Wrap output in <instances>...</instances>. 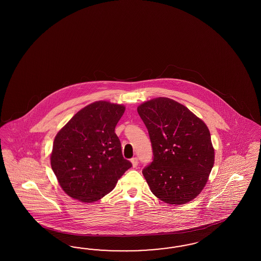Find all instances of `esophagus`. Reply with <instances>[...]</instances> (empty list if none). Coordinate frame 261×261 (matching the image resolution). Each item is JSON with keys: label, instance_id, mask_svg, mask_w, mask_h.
I'll list each match as a JSON object with an SVG mask.
<instances>
[{"label": "esophagus", "instance_id": "obj_1", "mask_svg": "<svg viewBox=\"0 0 261 261\" xmlns=\"http://www.w3.org/2000/svg\"><path fill=\"white\" fill-rule=\"evenodd\" d=\"M131 163H132V166L133 167H137L138 166V164H139V161H138V158H132L131 159Z\"/></svg>", "mask_w": 261, "mask_h": 261}]
</instances>
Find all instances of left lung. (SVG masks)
Listing matches in <instances>:
<instances>
[{"label": "left lung", "instance_id": "obj_1", "mask_svg": "<svg viewBox=\"0 0 261 261\" xmlns=\"http://www.w3.org/2000/svg\"><path fill=\"white\" fill-rule=\"evenodd\" d=\"M138 113L148 130L153 161L142 174L152 193L171 205L193 200L214 164L208 128L186 106L167 97L142 103Z\"/></svg>", "mask_w": 261, "mask_h": 261}]
</instances>
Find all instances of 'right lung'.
I'll use <instances>...</instances> for the list:
<instances>
[{"label": "right lung", "instance_id": "right-lung-1", "mask_svg": "<svg viewBox=\"0 0 261 261\" xmlns=\"http://www.w3.org/2000/svg\"><path fill=\"white\" fill-rule=\"evenodd\" d=\"M123 105L95 101L79 111L57 133L50 165L62 190L84 203L98 201L115 188L132 164L123 158L115 128Z\"/></svg>", "mask_w": 261, "mask_h": 261}]
</instances>
